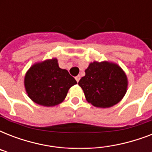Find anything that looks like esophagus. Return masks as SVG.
Segmentation results:
<instances>
[{"label":"esophagus","mask_w":152,"mask_h":152,"mask_svg":"<svg viewBox=\"0 0 152 152\" xmlns=\"http://www.w3.org/2000/svg\"><path fill=\"white\" fill-rule=\"evenodd\" d=\"M75 79H76V80L77 81V82H79V81H80V76H76V77H75Z\"/></svg>","instance_id":"1"}]
</instances>
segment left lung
Returning a JSON list of instances; mask_svg holds the SVG:
<instances>
[{
    "label": "left lung",
    "instance_id": "obj_1",
    "mask_svg": "<svg viewBox=\"0 0 152 152\" xmlns=\"http://www.w3.org/2000/svg\"><path fill=\"white\" fill-rule=\"evenodd\" d=\"M128 83L126 74L118 64L95 61L89 64L78 84L89 103L98 108H109L124 98Z\"/></svg>",
    "mask_w": 152,
    "mask_h": 152
}]
</instances>
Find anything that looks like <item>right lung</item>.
<instances>
[{"label":"right lung","instance_id":"add662e5","mask_svg":"<svg viewBox=\"0 0 152 152\" xmlns=\"http://www.w3.org/2000/svg\"><path fill=\"white\" fill-rule=\"evenodd\" d=\"M76 83L66 69L60 68L55 57L34 63L24 77L28 97L35 103L47 107L61 103L69 88Z\"/></svg>","mask_w":152,"mask_h":152}]
</instances>
